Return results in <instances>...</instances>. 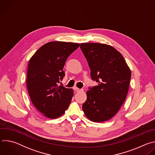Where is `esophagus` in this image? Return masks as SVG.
I'll use <instances>...</instances> for the list:
<instances>
[{"mask_svg": "<svg viewBox=\"0 0 155 155\" xmlns=\"http://www.w3.org/2000/svg\"><path fill=\"white\" fill-rule=\"evenodd\" d=\"M74 90L75 91H80L81 90L80 89H79V88H78L77 87H76V86H75L74 87Z\"/></svg>", "mask_w": 155, "mask_h": 155, "instance_id": "esophagus-1", "label": "esophagus"}]
</instances>
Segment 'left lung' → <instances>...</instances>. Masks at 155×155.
Segmentation results:
<instances>
[{"instance_id":"1","label":"left lung","mask_w":155,"mask_h":155,"mask_svg":"<svg viewBox=\"0 0 155 155\" xmlns=\"http://www.w3.org/2000/svg\"><path fill=\"white\" fill-rule=\"evenodd\" d=\"M80 48L98 84L86 92L82 108L90 121L99 123L114 117L124 103L131 71L122 54L104 43H82Z\"/></svg>"}]
</instances>
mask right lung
I'll return each mask as SVG.
<instances>
[{"label":"right lung","instance_id":"add662e5","mask_svg":"<svg viewBox=\"0 0 155 155\" xmlns=\"http://www.w3.org/2000/svg\"><path fill=\"white\" fill-rule=\"evenodd\" d=\"M79 43L51 41L41 47L29 61L27 87L31 100L46 117L62 116L71 104L72 89L58 85L65 75L63 68L68 58Z\"/></svg>","mask_w":155,"mask_h":155}]
</instances>
